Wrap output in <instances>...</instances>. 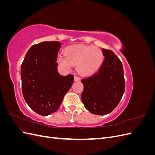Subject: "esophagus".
Wrapping results in <instances>:
<instances>
[{"mask_svg": "<svg viewBox=\"0 0 155 155\" xmlns=\"http://www.w3.org/2000/svg\"><path fill=\"white\" fill-rule=\"evenodd\" d=\"M80 79H81V78H79V76H74V80H75V81H80Z\"/></svg>", "mask_w": 155, "mask_h": 155, "instance_id": "obj_1", "label": "esophagus"}]
</instances>
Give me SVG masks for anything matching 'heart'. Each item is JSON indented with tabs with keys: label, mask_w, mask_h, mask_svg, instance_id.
Listing matches in <instances>:
<instances>
[{
	"label": "heart",
	"mask_w": 155,
	"mask_h": 155,
	"mask_svg": "<svg viewBox=\"0 0 155 155\" xmlns=\"http://www.w3.org/2000/svg\"><path fill=\"white\" fill-rule=\"evenodd\" d=\"M102 50L94 46L74 45L67 46L64 55H59L57 61L59 66L68 68L76 65L78 70L83 75H89L99 69L104 60Z\"/></svg>",
	"instance_id": "obj_1"
}]
</instances>
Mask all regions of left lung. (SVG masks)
<instances>
[{"instance_id":"left-lung-1","label":"left lung","mask_w":155,"mask_h":155,"mask_svg":"<svg viewBox=\"0 0 155 155\" xmlns=\"http://www.w3.org/2000/svg\"><path fill=\"white\" fill-rule=\"evenodd\" d=\"M105 59L97 71L81 79V100L91 113L105 115L118 105L125 92L124 68L118 56L110 50H102Z\"/></svg>"}]
</instances>
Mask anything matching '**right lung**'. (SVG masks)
Masks as SVG:
<instances>
[{
  "label": "right lung",
  "mask_w": 155,
  "mask_h": 155,
  "mask_svg": "<svg viewBox=\"0 0 155 155\" xmlns=\"http://www.w3.org/2000/svg\"><path fill=\"white\" fill-rule=\"evenodd\" d=\"M61 43L46 41L33 45L21 64L22 92L36 113L48 116L58 110L74 82V75L61 76L56 62Z\"/></svg>",
  "instance_id": "1"
}]
</instances>
